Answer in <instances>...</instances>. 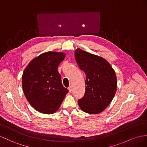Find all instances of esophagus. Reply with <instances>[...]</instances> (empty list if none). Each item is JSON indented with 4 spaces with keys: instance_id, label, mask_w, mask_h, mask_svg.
Listing matches in <instances>:
<instances>
[{
    "instance_id": "1",
    "label": "esophagus",
    "mask_w": 147,
    "mask_h": 147,
    "mask_svg": "<svg viewBox=\"0 0 147 147\" xmlns=\"http://www.w3.org/2000/svg\"><path fill=\"white\" fill-rule=\"evenodd\" d=\"M68 89H69V91L70 93H71V92H72V88H71V86H70V87L68 88Z\"/></svg>"
}]
</instances>
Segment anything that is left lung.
I'll return each mask as SVG.
<instances>
[{
  "label": "left lung",
  "mask_w": 147,
  "mask_h": 147,
  "mask_svg": "<svg viewBox=\"0 0 147 147\" xmlns=\"http://www.w3.org/2000/svg\"><path fill=\"white\" fill-rule=\"evenodd\" d=\"M75 57L86 74L85 93L78 101L84 112L97 114L112 102L117 91V77L110 64L103 57L77 49Z\"/></svg>",
  "instance_id": "left-lung-1"
}]
</instances>
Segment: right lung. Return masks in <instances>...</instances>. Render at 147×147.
<instances>
[{
  "mask_svg": "<svg viewBox=\"0 0 147 147\" xmlns=\"http://www.w3.org/2000/svg\"><path fill=\"white\" fill-rule=\"evenodd\" d=\"M65 57L63 52L43 53L32 59L24 71V94L31 106L42 113L57 112L69 92L57 69Z\"/></svg>",
  "mask_w": 147,
  "mask_h": 147,
  "instance_id": "1",
  "label": "right lung"
}]
</instances>
